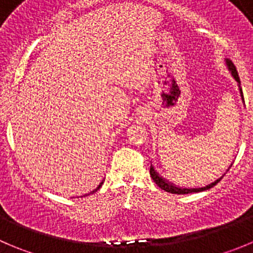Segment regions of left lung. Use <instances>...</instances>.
Wrapping results in <instances>:
<instances>
[{"label": "left lung", "mask_w": 253, "mask_h": 253, "mask_svg": "<svg viewBox=\"0 0 253 253\" xmlns=\"http://www.w3.org/2000/svg\"><path fill=\"white\" fill-rule=\"evenodd\" d=\"M226 65H227L228 70H230L231 73H232L233 79H235L236 81H237L238 87H240L241 96H242V100H244V94H242V88H241V86H240V84H241L240 77H238V73H237V70H236L235 65H233L232 61L228 60V58H226ZM228 169H230V167H228ZM227 171H228V169H227ZM150 174H151V177H152L153 182H156V185L159 186V187L161 188V190H165V191H166V192H169V193H176V195H186V193L201 192V191L210 190V188H212L214 185H217V183H218L219 181L222 180V177H223V176H221V177H219V178H217V180L214 181V182L210 183V185L205 186V187L185 188V187H178V186L173 185V183H171V182H169V181H167V180H165L164 177H161L159 173H157V172L155 171V169H153L152 165H151V167H150Z\"/></svg>", "instance_id": "left-lung-1"}]
</instances>
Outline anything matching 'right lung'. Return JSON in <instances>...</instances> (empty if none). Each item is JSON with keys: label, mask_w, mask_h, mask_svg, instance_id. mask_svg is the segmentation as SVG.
I'll return each instance as SVG.
<instances>
[{"label": "right lung", "mask_w": 253, "mask_h": 253, "mask_svg": "<svg viewBox=\"0 0 253 253\" xmlns=\"http://www.w3.org/2000/svg\"><path fill=\"white\" fill-rule=\"evenodd\" d=\"M102 183H103V181H102V182L100 183V185H98V187H97V188H94V190L92 191V192H89V193H94V192H96V191H97V190H100V188H101V186H102Z\"/></svg>", "instance_id": "add662e5"}]
</instances>
